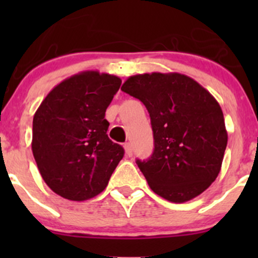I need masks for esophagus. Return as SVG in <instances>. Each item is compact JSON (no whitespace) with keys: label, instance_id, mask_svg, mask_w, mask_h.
<instances>
[{"label":"esophagus","instance_id":"1","mask_svg":"<svg viewBox=\"0 0 258 258\" xmlns=\"http://www.w3.org/2000/svg\"><path fill=\"white\" fill-rule=\"evenodd\" d=\"M124 152H126V155L128 156H132V145L130 144V142H127V144H124Z\"/></svg>","mask_w":258,"mask_h":258}]
</instances>
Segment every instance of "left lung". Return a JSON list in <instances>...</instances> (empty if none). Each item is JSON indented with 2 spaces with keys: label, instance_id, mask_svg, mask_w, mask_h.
<instances>
[{
  "label": "left lung",
  "instance_id": "8db88e82",
  "mask_svg": "<svg viewBox=\"0 0 258 258\" xmlns=\"http://www.w3.org/2000/svg\"><path fill=\"white\" fill-rule=\"evenodd\" d=\"M121 90L139 98L151 117L155 148L136 163L155 194L189 201L217 178L227 146L222 110L199 82L181 74L131 76Z\"/></svg>",
  "mask_w": 258,
  "mask_h": 258
}]
</instances>
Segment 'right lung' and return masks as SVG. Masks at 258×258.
<instances>
[{"instance_id": "right-lung-1", "label": "right lung", "mask_w": 258, "mask_h": 258, "mask_svg": "<svg viewBox=\"0 0 258 258\" xmlns=\"http://www.w3.org/2000/svg\"><path fill=\"white\" fill-rule=\"evenodd\" d=\"M121 82L113 75L80 72L58 83L33 116V157L43 181L63 199L97 196L123 157V147L108 139L105 118Z\"/></svg>"}]
</instances>
